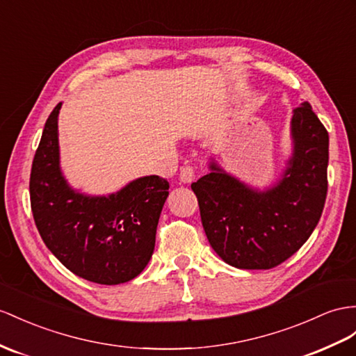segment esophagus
Instances as JSON below:
<instances>
[{
    "label": "esophagus",
    "instance_id": "34e87169",
    "mask_svg": "<svg viewBox=\"0 0 356 356\" xmlns=\"http://www.w3.org/2000/svg\"><path fill=\"white\" fill-rule=\"evenodd\" d=\"M195 171L197 170L194 165H185L180 170V181H184V184H191L195 177Z\"/></svg>",
    "mask_w": 356,
    "mask_h": 356
}]
</instances>
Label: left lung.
<instances>
[{"instance_id":"1","label":"left lung","mask_w":356,"mask_h":356,"mask_svg":"<svg viewBox=\"0 0 356 356\" xmlns=\"http://www.w3.org/2000/svg\"><path fill=\"white\" fill-rule=\"evenodd\" d=\"M295 150L277 186L257 193L215 163L194 181L211 247L239 269H272L302 247L321 220L327 193L330 135L304 102L293 109Z\"/></svg>"}]
</instances>
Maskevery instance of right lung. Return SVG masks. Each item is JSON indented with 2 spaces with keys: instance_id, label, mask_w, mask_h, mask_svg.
Listing matches in <instances>:
<instances>
[{
  "instance_id": "add662e5",
  "label": "right lung",
  "mask_w": 356,
  "mask_h": 356,
  "mask_svg": "<svg viewBox=\"0 0 356 356\" xmlns=\"http://www.w3.org/2000/svg\"><path fill=\"white\" fill-rule=\"evenodd\" d=\"M52 109L30 176V202L44 245L75 275L114 286L147 266L170 184L147 176L109 197L72 191L58 165V111Z\"/></svg>"
}]
</instances>
